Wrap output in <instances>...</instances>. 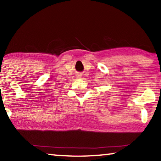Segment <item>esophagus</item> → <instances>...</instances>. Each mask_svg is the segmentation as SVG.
I'll return each instance as SVG.
<instances>
[{
  "instance_id": "1",
  "label": "esophagus",
  "mask_w": 161,
  "mask_h": 161,
  "mask_svg": "<svg viewBox=\"0 0 161 161\" xmlns=\"http://www.w3.org/2000/svg\"><path fill=\"white\" fill-rule=\"evenodd\" d=\"M77 77H78V78H81V74H79V75H77Z\"/></svg>"
}]
</instances>
